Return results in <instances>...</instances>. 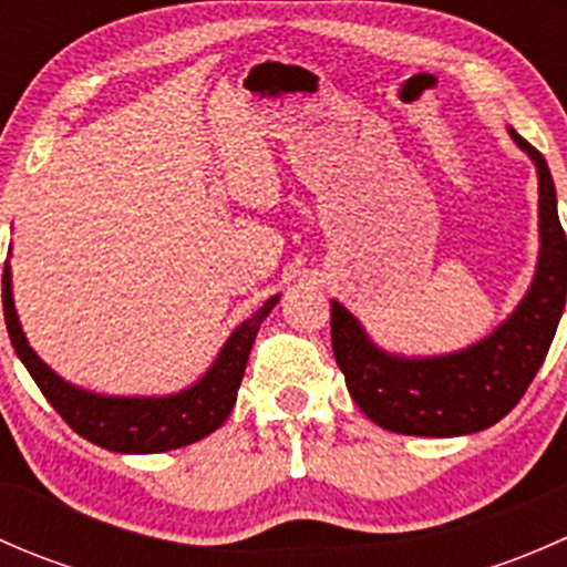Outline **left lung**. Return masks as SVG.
<instances>
[{
	"mask_svg": "<svg viewBox=\"0 0 567 567\" xmlns=\"http://www.w3.org/2000/svg\"><path fill=\"white\" fill-rule=\"evenodd\" d=\"M537 169V249L529 290L488 337L453 353L403 357L381 348L362 320L331 299V348L353 403L403 436H466L496 425L522 400L554 340L567 296V238L548 164L507 128Z\"/></svg>",
	"mask_w": 567,
	"mask_h": 567,
	"instance_id": "left-lung-1",
	"label": "left lung"
}]
</instances>
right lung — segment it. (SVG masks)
<instances>
[{"label":"right lung","instance_id":"1","mask_svg":"<svg viewBox=\"0 0 567 567\" xmlns=\"http://www.w3.org/2000/svg\"><path fill=\"white\" fill-rule=\"evenodd\" d=\"M279 293L262 301L251 318L241 320L227 337L221 351L216 353L214 364L186 390L173 394H101L82 390L62 375H56L43 359L32 351L24 329H21L19 312L13 301V271L4 262L2 274V307L4 323H8L10 342L16 353L30 370L40 392L45 394L56 414L73 427L82 439L112 450V453L151 455L167 453V450L186 447L199 442L216 427L225 425L236 405L238 386H241L244 370H247L249 351L255 346L257 329L268 312L277 307Z\"/></svg>","mask_w":567,"mask_h":567}]
</instances>
